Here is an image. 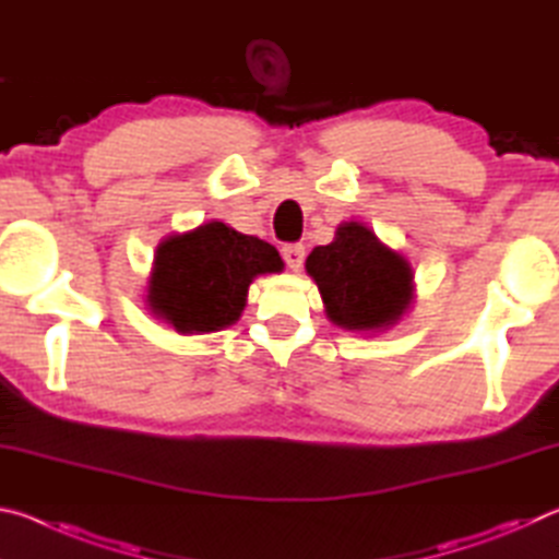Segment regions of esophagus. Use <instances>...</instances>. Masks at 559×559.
<instances>
[{"instance_id": "obj_1", "label": "esophagus", "mask_w": 559, "mask_h": 559, "mask_svg": "<svg viewBox=\"0 0 559 559\" xmlns=\"http://www.w3.org/2000/svg\"><path fill=\"white\" fill-rule=\"evenodd\" d=\"M281 253H283V261H286V266L293 269V271H298L302 266V259H306V246H302V243H286L281 249Z\"/></svg>"}]
</instances>
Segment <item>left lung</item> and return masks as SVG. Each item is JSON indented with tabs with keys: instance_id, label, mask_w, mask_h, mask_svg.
<instances>
[{
	"instance_id": "obj_1",
	"label": "left lung",
	"mask_w": 559,
	"mask_h": 559,
	"mask_svg": "<svg viewBox=\"0 0 559 559\" xmlns=\"http://www.w3.org/2000/svg\"><path fill=\"white\" fill-rule=\"evenodd\" d=\"M306 269L318 283L328 318L347 330L386 328L409 306V263L357 222L337 226L333 243L316 246Z\"/></svg>"
}]
</instances>
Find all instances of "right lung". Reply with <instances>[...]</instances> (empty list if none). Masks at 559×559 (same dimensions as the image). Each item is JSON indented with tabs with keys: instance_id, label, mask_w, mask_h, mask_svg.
Here are the masks:
<instances>
[{
	"instance_id": "right-lung-1",
	"label": "right lung",
	"mask_w": 559,
	"mask_h": 559,
	"mask_svg": "<svg viewBox=\"0 0 559 559\" xmlns=\"http://www.w3.org/2000/svg\"><path fill=\"white\" fill-rule=\"evenodd\" d=\"M276 246L222 222L159 243L147 302L179 333H212L239 320L259 273H278Z\"/></svg>"
}]
</instances>
